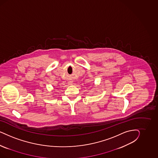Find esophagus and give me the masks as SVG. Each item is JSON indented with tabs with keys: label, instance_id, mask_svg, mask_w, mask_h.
<instances>
[{
	"label": "esophagus",
	"instance_id": "obj_1",
	"mask_svg": "<svg viewBox=\"0 0 158 158\" xmlns=\"http://www.w3.org/2000/svg\"><path fill=\"white\" fill-rule=\"evenodd\" d=\"M72 83V82H70V84H72V83Z\"/></svg>",
	"mask_w": 158,
	"mask_h": 158
}]
</instances>
